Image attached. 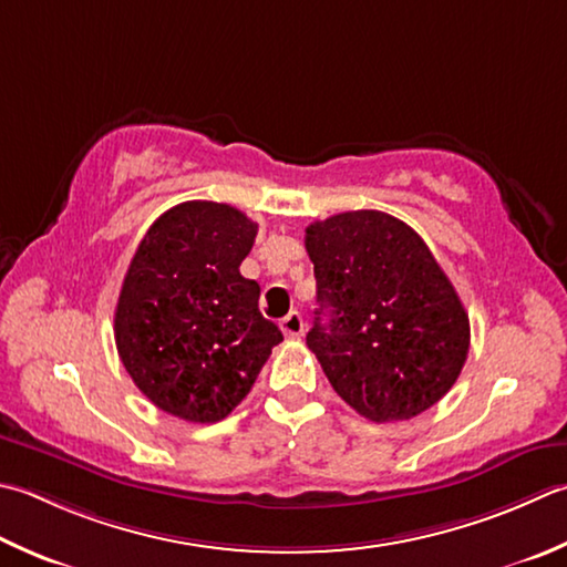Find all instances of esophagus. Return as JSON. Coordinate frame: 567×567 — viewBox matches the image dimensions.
I'll return each mask as SVG.
<instances>
[{
    "label": "esophagus",
    "mask_w": 567,
    "mask_h": 567,
    "mask_svg": "<svg viewBox=\"0 0 567 567\" xmlns=\"http://www.w3.org/2000/svg\"><path fill=\"white\" fill-rule=\"evenodd\" d=\"M280 327H282V331H285V337H302L305 334V319H302V315L299 312H290L287 315L282 321H280Z\"/></svg>",
    "instance_id": "34e87169"
}]
</instances>
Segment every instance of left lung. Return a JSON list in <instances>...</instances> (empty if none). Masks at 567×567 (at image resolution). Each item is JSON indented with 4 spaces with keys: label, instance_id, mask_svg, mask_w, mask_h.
I'll return each instance as SVG.
<instances>
[{
    "label": "left lung",
    "instance_id": "8db88e82",
    "mask_svg": "<svg viewBox=\"0 0 567 567\" xmlns=\"http://www.w3.org/2000/svg\"><path fill=\"white\" fill-rule=\"evenodd\" d=\"M317 317L307 334L331 388L373 423L410 420L457 381L470 317L425 240L383 210L307 226Z\"/></svg>",
    "mask_w": 567,
    "mask_h": 567
}]
</instances>
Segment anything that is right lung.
Masks as SVG:
<instances>
[{"label": "right lung", "instance_id": "right-lung-1", "mask_svg": "<svg viewBox=\"0 0 567 567\" xmlns=\"http://www.w3.org/2000/svg\"><path fill=\"white\" fill-rule=\"evenodd\" d=\"M258 224L238 208L186 202L144 233L122 282L115 343L140 391L186 423L224 420L282 341L240 275Z\"/></svg>", "mask_w": 567, "mask_h": 567}]
</instances>
